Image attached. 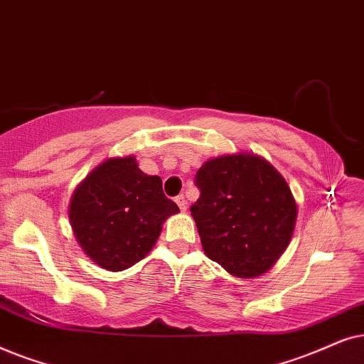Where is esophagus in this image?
Wrapping results in <instances>:
<instances>
[{
  "mask_svg": "<svg viewBox=\"0 0 364 364\" xmlns=\"http://www.w3.org/2000/svg\"><path fill=\"white\" fill-rule=\"evenodd\" d=\"M174 201H176V205L179 206V210L181 211H186V200H185V195H179V196H176L174 198Z\"/></svg>",
  "mask_w": 364,
  "mask_h": 364,
  "instance_id": "esophagus-1",
  "label": "esophagus"
}]
</instances>
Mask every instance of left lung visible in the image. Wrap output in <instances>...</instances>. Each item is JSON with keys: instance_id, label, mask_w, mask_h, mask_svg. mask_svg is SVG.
I'll return each mask as SVG.
<instances>
[{"instance_id": "8db88e82", "label": "left lung", "mask_w": 364, "mask_h": 364, "mask_svg": "<svg viewBox=\"0 0 364 364\" xmlns=\"http://www.w3.org/2000/svg\"><path fill=\"white\" fill-rule=\"evenodd\" d=\"M191 206L206 256L238 278L266 273L288 248L298 208L287 179L256 154L213 158Z\"/></svg>"}]
</instances>
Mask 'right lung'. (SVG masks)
Wrapping results in <instances>:
<instances>
[{"label":"right lung","instance_id":"add662e5","mask_svg":"<svg viewBox=\"0 0 364 364\" xmlns=\"http://www.w3.org/2000/svg\"><path fill=\"white\" fill-rule=\"evenodd\" d=\"M161 178L138 168L136 158H109L76 188L70 223L81 248L101 268L123 271L156 243L163 223L178 213Z\"/></svg>","mask_w":364,"mask_h":364}]
</instances>
